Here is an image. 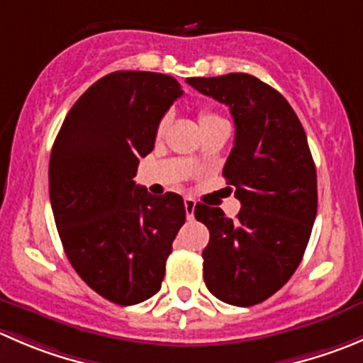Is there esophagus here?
<instances>
[{
    "instance_id": "34e87169",
    "label": "esophagus",
    "mask_w": 363,
    "mask_h": 363,
    "mask_svg": "<svg viewBox=\"0 0 363 363\" xmlns=\"http://www.w3.org/2000/svg\"><path fill=\"white\" fill-rule=\"evenodd\" d=\"M195 206H196L195 200H193L191 196H186L184 209H186V216H188V220H193V214H195Z\"/></svg>"
}]
</instances>
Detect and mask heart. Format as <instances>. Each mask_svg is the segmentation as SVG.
<instances>
[{
  "label": "heart",
  "mask_w": 363,
  "mask_h": 363,
  "mask_svg": "<svg viewBox=\"0 0 363 363\" xmlns=\"http://www.w3.org/2000/svg\"><path fill=\"white\" fill-rule=\"evenodd\" d=\"M199 121H200V125H202V124H207V122L221 121V118L218 117L216 113H213V111H202L199 117ZM167 125H168V115H164V117L160 121V124H157V135H161V133L167 129Z\"/></svg>",
  "instance_id": "obj_1"
}]
</instances>
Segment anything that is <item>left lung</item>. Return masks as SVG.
I'll list each match as a JSON object with an SVG mask.
<instances>
[{
    "label": "left lung",
    "instance_id": "1",
    "mask_svg": "<svg viewBox=\"0 0 363 363\" xmlns=\"http://www.w3.org/2000/svg\"><path fill=\"white\" fill-rule=\"evenodd\" d=\"M186 83L227 104L235 125L223 177L241 202L238 216L195 206V218L209 228L203 282L218 300L252 307L293 277L311 239L318 175L307 135L286 97L255 76L230 72Z\"/></svg>",
    "mask_w": 363,
    "mask_h": 363
}]
</instances>
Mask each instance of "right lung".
Masks as SVG:
<instances>
[{"mask_svg": "<svg viewBox=\"0 0 363 363\" xmlns=\"http://www.w3.org/2000/svg\"><path fill=\"white\" fill-rule=\"evenodd\" d=\"M181 96L167 74H108L74 103L51 150L49 199L67 259L90 289L124 307L161 289L186 221L181 195L154 196L133 181Z\"/></svg>", "mask_w": 363, "mask_h": 363, "instance_id": "right-lung-1", "label": "right lung"}]
</instances>
